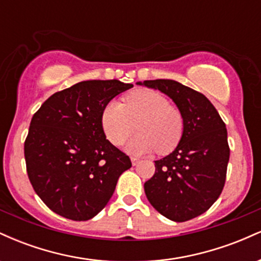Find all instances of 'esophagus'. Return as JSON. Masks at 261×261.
<instances>
[{
	"label": "esophagus",
	"mask_w": 261,
	"mask_h": 261,
	"mask_svg": "<svg viewBox=\"0 0 261 261\" xmlns=\"http://www.w3.org/2000/svg\"><path fill=\"white\" fill-rule=\"evenodd\" d=\"M139 162H140L139 158L131 157V163H133V166H136V164H139Z\"/></svg>",
	"instance_id": "34e87169"
}]
</instances>
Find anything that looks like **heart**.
<instances>
[{
    "instance_id": "heart-1",
    "label": "heart",
    "mask_w": 261,
    "mask_h": 261,
    "mask_svg": "<svg viewBox=\"0 0 261 261\" xmlns=\"http://www.w3.org/2000/svg\"><path fill=\"white\" fill-rule=\"evenodd\" d=\"M140 133L126 145L133 154H143L158 149L162 154L172 152L180 142L184 121L180 112L169 106L161 93L141 89L131 93L125 104L112 100L101 112V126L113 145H121L133 134Z\"/></svg>"
}]
</instances>
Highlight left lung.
Masks as SVG:
<instances>
[{
	"label": "left lung",
	"instance_id": "obj_1",
	"mask_svg": "<svg viewBox=\"0 0 261 261\" xmlns=\"http://www.w3.org/2000/svg\"><path fill=\"white\" fill-rule=\"evenodd\" d=\"M137 85L158 89L175 103L184 121L180 142L172 153L154 161L155 172L145 182L149 203L175 222L206 212L222 193L229 147L227 128L205 95L173 80Z\"/></svg>",
	"mask_w": 261,
	"mask_h": 261
}]
</instances>
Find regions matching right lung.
<instances>
[{
    "mask_svg": "<svg viewBox=\"0 0 261 261\" xmlns=\"http://www.w3.org/2000/svg\"><path fill=\"white\" fill-rule=\"evenodd\" d=\"M118 80L82 81L56 92L33 115L24 142L29 180L45 205L73 221L106 207L131 161L107 140L104 107L133 88Z\"/></svg>",
    "mask_w": 261,
    "mask_h": 261,
    "instance_id": "right-lung-1",
    "label": "right lung"
}]
</instances>
